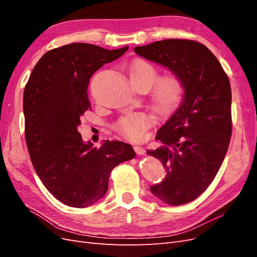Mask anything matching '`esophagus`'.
I'll return each mask as SVG.
<instances>
[{
    "label": "esophagus",
    "instance_id": "obj_1",
    "mask_svg": "<svg viewBox=\"0 0 257 257\" xmlns=\"http://www.w3.org/2000/svg\"><path fill=\"white\" fill-rule=\"evenodd\" d=\"M134 150H135V152H136L138 155H143V154L146 152L144 148L138 147V146H135V147H134Z\"/></svg>",
    "mask_w": 257,
    "mask_h": 257
}]
</instances>
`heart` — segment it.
<instances>
[{"label":"heart","instance_id":"1","mask_svg":"<svg viewBox=\"0 0 257 257\" xmlns=\"http://www.w3.org/2000/svg\"><path fill=\"white\" fill-rule=\"evenodd\" d=\"M130 77L134 85L152 87L153 106L159 113L168 114L180 104L183 95V84L176 75H167L158 79V72L150 63L138 60L130 68ZM152 118L147 113H130L122 116L115 123V128L121 135L131 141H142L146 130L151 125Z\"/></svg>","mask_w":257,"mask_h":257}]
</instances>
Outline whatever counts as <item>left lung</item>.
Returning a JSON list of instances; mask_svg holds the SVG:
<instances>
[{"mask_svg":"<svg viewBox=\"0 0 257 257\" xmlns=\"http://www.w3.org/2000/svg\"><path fill=\"white\" fill-rule=\"evenodd\" d=\"M147 60L167 67L180 78L184 97L159 131L163 146L147 154L166 169L150 191L163 203L180 206L203 194L219 172L231 136V90L220 62L205 45L164 40L135 47Z\"/></svg>","mask_w":257,"mask_h":257,"instance_id":"1","label":"left lung"}]
</instances>
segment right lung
Returning a JSON list of instances; mask_svg holds the SVG:
<instances>
[{
    "label": "right lung",
    "instance_id": "right-lung-1",
    "mask_svg": "<svg viewBox=\"0 0 257 257\" xmlns=\"http://www.w3.org/2000/svg\"><path fill=\"white\" fill-rule=\"evenodd\" d=\"M127 49L62 46L44 54L26 84L23 113L31 162L46 189L66 206L95 204L105 196L111 170L136 155L131 145L118 141L93 147L78 132L80 116L91 107V76Z\"/></svg>",
    "mask_w": 257,
    "mask_h": 257
}]
</instances>
